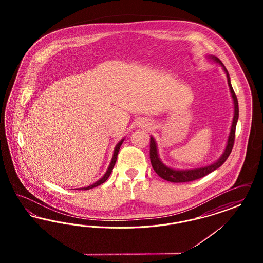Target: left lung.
Returning <instances> with one entry per match:
<instances>
[{
  "mask_svg": "<svg viewBox=\"0 0 263 263\" xmlns=\"http://www.w3.org/2000/svg\"><path fill=\"white\" fill-rule=\"evenodd\" d=\"M206 58L209 59V61L219 64L222 67V69L224 70L226 76H227L228 85H229L231 96H232V99H233V103H234V117H233V121H232L231 131H230V134L228 136L225 150L223 152V154L221 155V157L216 162H214L211 164L205 165V166L196 167V168H190V170H178V168L176 170V168H172V167L167 166L166 164H164L159 157L157 142H156L155 138L151 136L150 160L152 166H153L154 171L157 173V175L161 176L163 179L167 180V181H171V182L192 181V180L198 179V178H201V177L212 173L215 170L219 168L223 163H225L226 160L230 156L232 149H233V146H234L235 132H236V127H237L238 119V99H237V96H236V93L233 89V87H232L231 78H230V75H229L224 64L220 61L219 58H217L216 56H213V55H208V56H206Z\"/></svg>",
  "mask_w": 263,
  "mask_h": 263,
  "instance_id": "8db88e82",
  "label": "left lung"
}]
</instances>
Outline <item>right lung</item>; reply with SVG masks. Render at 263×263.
I'll return each instance as SVG.
<instances>
[{
	"instance_id": "add662e5",
	"label": "right lung",
	"mask_w": 263,
	"mask_h": 263,
	"mask_svg": "<svg viewBox=\"0 0 263 263\" xmlns=\"http://www.w3.org/2000/svg\"><path fill=\"white\" fill-rule=\"evenodd\" d=\"M124 139L125 138H123V139H121L117 144H116V146H115V148H114V151H113V155H112V159H111V162L109 163V165H108V168H107V171H106V173L103 175V176L100 178L98 181H96L95 183H92L91 185H89V186H86V187H82V188H77L78 190H88V189H91V188L97 187V186H99L100 184H102L104 181H106V179L109 177V175L111 174V172H112L113 166H114V164L116 163V160H117V155H118V152H119V149H120V146L122 145V143H123V141H124Z\"/></svg>"
}]
</instances>
